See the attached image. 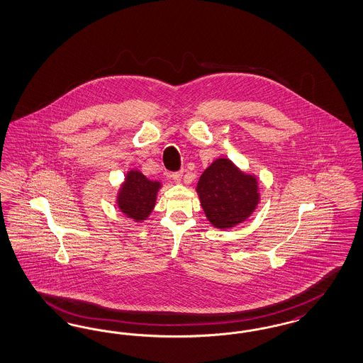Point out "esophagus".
<instances>
[{
  "label": "esophagus",
  "instance_id": "esophagus-1",
  "mask_svg": "<svg viewBox=\"0 0 363 363\" xmlns=\"http://www.w3.org/2000/svg\"><path fill=\"white\" fill-rule=\"evenodd\" d=\"M182 175H184L182 172H177V173H173L170 177L173 178L174 182H181V181H182Z\"/></svg>",
  "mask_w": 363,
  "mask_h": 363
}]
</instances>
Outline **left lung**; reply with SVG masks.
<instances>
[{
	"label": "left lung",
	"mask_w": 363,
	"mask_h": 363,
	"mask_svg": "<svg viewBox=\"0 0 363 363\" xmlns=\"http://www.w3.org/2000/svg\"><path fill=\"white\" fill-rule=\"evenodd\" d=\"M196 190L205 216L220 230L246 221L259 203L257 177L243 173L227 158H218L203 172Z\"/></svg>",
	"instance_id": "obj_1"
}]
</instances>
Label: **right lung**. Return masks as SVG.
I'll return each instance as SVG.
<instances>
[{
	"instance_id": "1",
	"label": "right lung",
	"mask_w": 363,
	"mask_h": 363,
	"mask_svg": "<svg viewBox=\"0 0 363 363\" xmlns=\"http://www.w3.org/2000/svg\"><path fill=\"white\" fill-rule=\"evenodd\" d=\"M160 186V182L148 179L139 170H130L118 189L117 206L127 218L140 223L151 215Z\"/></svg>"
}]
</instances>
